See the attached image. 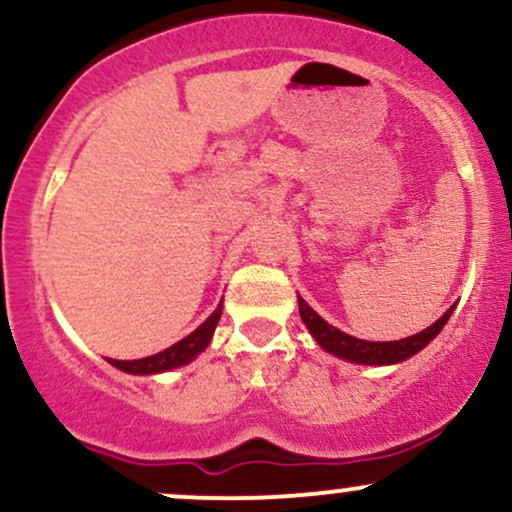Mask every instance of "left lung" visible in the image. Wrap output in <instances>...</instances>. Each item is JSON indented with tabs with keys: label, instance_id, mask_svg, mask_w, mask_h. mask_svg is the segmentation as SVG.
I'll list each match as a JSON object with an SVG mask.
<instances>
[{
	"label": "left lung",
	"instance_id": "left-lung-1",
	"mask_svg": "<svg viewBox=\"0 0 512 512\" xmlns=\"http://www.w3.org/2000/svg\"><path fill=\"white\" fill-rule=\"evenodd\" d=\"M298 310H301V320L305 322V327H308L315 342L320 344L327 354L344 358V361L351 363H361V366H390V363L407 361V358L419 354L421 349H426V346L438 337V332L443 330L445 322L450 320L455 305H450V308L445 310V315H440L424 332L411 334V337L399 339V342H366V339L351 337V334L337 330L330 322L322 320L301 296H298Z\"/></svg>",
	"mask_w": 512,
	"mask_h": 512
}]
</instances>
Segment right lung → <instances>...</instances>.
<instances>
[{"mask_svg":"<svg viewBox=\"0 0 512 512\" xmlns=\"http://www.w3.org/2000/svg\"><path fill=\"white\" fill-rule=\"evenodd\" d=\"M221 310H223V301L216 305L214 313H211L195 332L187 334L185 339H180V342L168 346V349L158 351L154 356L137 358V361H117V358H108V363H113L117 370H125V373H132V375H154V373H166V370L187 366V363L195 361V358L209 346L211 337H214L216 325H219L221 320Z\"/></svg>","mask_w":512,"mask_h":512,"instance_id":"right-lung-1","label":"right lung"}]
</instances>
